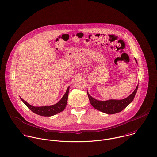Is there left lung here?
I'll return each instance as SVG.
<instances>
[{
    "label": "left lung",
    "instance_id": "left-lung-1",
    "mask_svg": "<svg viewBox=\"0 0 157 157\" xmlns=\"http://www.w3.org/2000/svg\"><path fill=\"white\" fill-rule=\"evenodd\" d=\"M135 61L137 64V60ZM138 85L135 90L127 98L123 99H109L107 101H99L90 96L87 91V94L91 105L96 109L107 114H114L118 113L125 109L134 99L137 91Z\"/></svg>",
    "mask_w": 157,
    "mask_h": 157
}]
</instances>
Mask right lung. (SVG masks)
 <instances>
[{"instance_id":"right-lung-1","label":"right lung","mask_w":157,"mask_h":157,"mask_svg":"<svg viewBox=\"0 0 157 157\" xmlns=\"http://www.w3.org/2000/svg\"><path fill=\"white\" fill-rule=\"evenodd\" d=\"M69 91V86L67 88L66 93L61 99V100L56 104L52 105H50V106L35 107L30 105L22 98H21V99L25 103V104L34 113L44 117H50V116L56 115L64 110L67 102Z\"/></svg>"}]
</instances>
